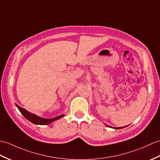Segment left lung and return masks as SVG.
<instances>
[{
	"mask_svg": "<svg viewBox=\"0 0 160 160\" xmlns=\"http://www.w3.org/2000/svg\"><path fill=\"white\" fill-rule=\"evenodd\" d=\"M122 128H123V127H121V128H114V129H122Z\"/></svg>",
	"mask_w": 160,
	"mask_h": 160,
	"instance_id": "obj_1",
	"label": "left lung"
}]
</instances>
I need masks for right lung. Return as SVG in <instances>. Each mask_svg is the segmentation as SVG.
<instances>
[{"instance_id": "right-lung-1", "label": "right lung", "mask_w": 160, "mask_h": 160, "mask_svg": "<svg viewBox=\"0 0 160 160\" xmlns=\"http://www.w3.org/2000/svg\"><path fill=\"white\" fill-rule=\"evenodd\" d=\"M16 106L18 108V110H20V112L22 113V114L23 115V116L27 118V120H28L29 121L32 122V123L36 124V125H48L51 123L52 122L57 120L58 118H61L64 116L63 114H61L52 118H43L38 117L37 115L32 114L31 112H28L27 110H26L24 108H23L19 106L18 104H16Z\"/></svg>"}]
</instances>
